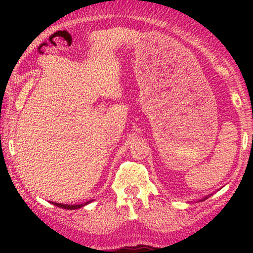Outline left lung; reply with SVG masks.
<instances>
[{
    "label": "left lung",
    "mask_w": 253,
    "mask_h": 253,
    "mask_svg": "<svg viewBox=\"0 0 253 253\" xmlns=\"http://www.w3.org/2000/svg\"><path fill=\"white\" fill-rule=\"evenodd\" d=\"M209 197V195L208 196H207V197H205V198H202V200H200V201H205V200H207V198H208Z\"/></svg>",
    "instance_id": "left-lung-1"
}]
</instances>
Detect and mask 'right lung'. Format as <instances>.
I'll use <instances>...</instances> for the list:
<instances>
[{"label": "right lung", "mask_w": 253, "mask_h": 253, "mask_svg": "<svg viewBox=\"0 0 253 253\" xmlns=\"http://www.w3.org/2000/svg\"><path fill=\"white\" fill-rule=\"evenodd\" d=\"M90 202H93V200L88 201V202L85 203H81V205H63V203H56V202H52V205L60 207V208H63V209H70V211H73V209H78V208H82V207L89 205Z\"/></svg>", "instance_id": "1"}]
</instances>
